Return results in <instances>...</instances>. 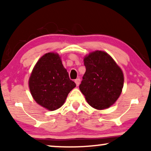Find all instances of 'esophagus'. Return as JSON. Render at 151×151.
<instances>
[{
    "label": "esophagus",
    "instance_id": "34e87169",
    "mask_svg": "<svg viewBox=\"0 0 151 151\" xmlns=\"http://www.w3.org/2000/svg\"><path fill=\"white\" fill-rule=\"evenodd\" d=\"M74 81H75V83H76V85L79 86V83H80V79H79V78H78V79H76L75 80H74Z\"/></svg>",
    "mask_w": 151,
    "mask_h": 151
}]
</instances>
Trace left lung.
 <instances>
[{
	"mask_svg": "<svg viewBox=\"0 0 151 151\" xmlns=\"http://www.w3.org/2000/svg\"><path fill=\"white\" fill-rule=\"evenodd\" d=\"M84 62L86 72L79 89L91 106L99 110L109 108L122 91V71L108 54L102 51L90 53Z\"/></svg>",
	"mask_w": 151,
	"mask_h": 151,
	"instance_id": "left-lung-1",
	"label": "left lung"
}]
</instances>
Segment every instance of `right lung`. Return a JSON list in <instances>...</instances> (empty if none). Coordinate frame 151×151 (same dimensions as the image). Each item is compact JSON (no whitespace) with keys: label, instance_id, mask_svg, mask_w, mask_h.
<instances>
[{"label":"right lung","instance_id":"right-lung-1","mask_svg":"<svg viewBox=\"0 0 151 151\" xmlns=\"http://www.w3.org/2000/svg\"><path fill=\"white\" fill-rule=\"evenodd\" d=\"M75 86L60 56L52 52L45 54L38 60L29 79L35 101L50 111L61 107Z\"/></svg>","mask_w":151,"mask_h":151}]
</instances>
